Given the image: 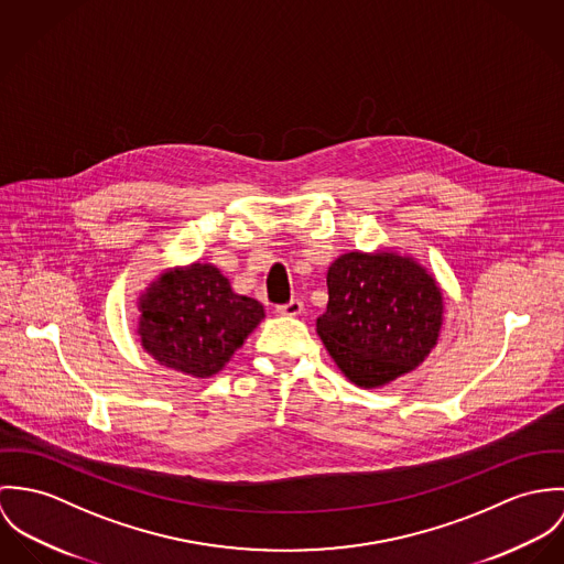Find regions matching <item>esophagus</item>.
I'll return each mask as SVG.
<instances>
[{"instance_id": "obj_1", "label": "esophagus", "mask_w": 564, "mask_h": 564, "mask_svg": "<svg viewBox=\"0 0 564 564\" xmlns=\"http://www.w3.org/2000/svg\"><path fill=\"white\" fill-rule=\"evenodd\" d=\"M305 310V305L299 301V299H292L290 303H285V305H279L276 307V313L279 315H288V317H296V315H301Z\"/></svg>"}]
</instances>
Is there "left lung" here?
Returning a JSON list of instances; mask_svg holds the SVG:
<instances>
[{"label": "left lung", "instance_id": "obj_1", "mask_svg": "<svg viewBox=\"0 0 564 564\" xmlns=\"http://www.w3.org/2000/svg\"><path fill=\"white\" fill-rule=\"evenodd\" d=\"M315 330L350 382L378 389L413 372L437 346L443 292L415 257L378 249L339 254Z\"/></svg>", "mask_w": 564, "mask_h": 564}]
</instances>
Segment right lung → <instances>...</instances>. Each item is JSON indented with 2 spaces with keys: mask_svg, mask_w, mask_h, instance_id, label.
I'll list each match as a JSON object with an SVG mask.
<instances>
[{
  "mask_svg": "<svg viewBox=\"0 0 564 564\" xmlns=\"http://www.w3.org/2000/svg\"><path fill=\"white\" fill-rule=\"evenodd\" d=\"M140 346L164 368L194 378L218 375L265 317L214 265L194 261L164 270L138 299Z\"/></svg>",
  "mask_w": 564,
  "mask_h": 564,
  "instance_id": "add662e5",
  "label": "right lung"
}]
</instances>
